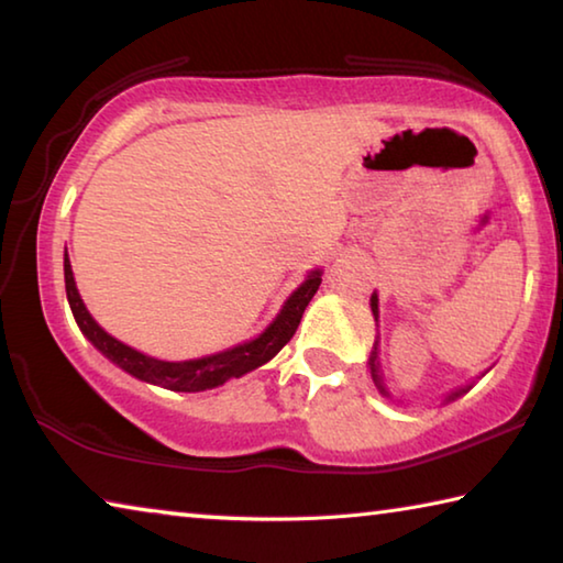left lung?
<instances>
[{
  "label": "left lung",
  "mask_w": 563,
  "mask_h": 563,
  "mask_svg": "<svg viewBox=\"0 0 563 563\" xmlns=\"http://www.w3.org/2000/svg\"><path fill=\"white\" fill-rule=\"evenodd\" d=\"M373 312L377 316V295H373ZM369 375H373V383H375V387L379 389V393H383L385 397H389V393H387V387H385V383H383V375H379V362H377V347H375V352H373V357H369ZM464 393V389H460V393H454L450 399H454V397H460Z\"/></svg>",
  "instance_id": "1"
}]
</instances>
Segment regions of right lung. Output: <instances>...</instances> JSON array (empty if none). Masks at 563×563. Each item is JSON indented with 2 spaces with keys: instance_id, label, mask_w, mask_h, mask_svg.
I'll return each instance as SVG.
<instances>
[{
  "instance_id": "right-lung-1",
  "label": "right lung",
  "mask_w": 563,
  "mask_h": 563,
  "mask_svg": "<svg viewBox=\"0 0 563 563\" xmlns=\"http://www.w3.org/2000/svg\"><path fill=\"white\" fill-rule=\"evenodd\" d=\"M320 280H322L320 271L308 275V280L292 292V298L285 302L280 316L275 318L273 325L265 330L261 338L245 342V345H238L233 350L218 352V355H211V357L188 360V362H164V360L148 357L144 352L133 350L129 345H123V342L111 338L109 332H103L97 325V320H93L89 316V310L84 308L79 290H76L74 285L69 255L64 253L66 298H69L76 325H79L84 335L91 340V345L101 350L111 362H117L121 369H126L129 375L146 379V383H154L166 389H178V393H201V389L218 387L223 385L225 379L251 373V369L265 365L271 357L278 355V352L288 345L290 338L295 335V330H298L302 312L312 300V295L318 292Z\"/></svg>"
}]
</instances>
